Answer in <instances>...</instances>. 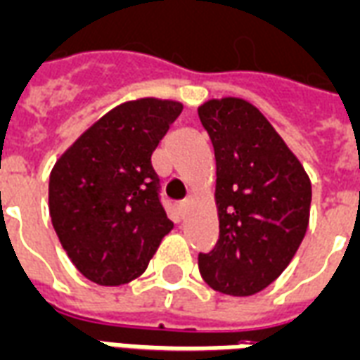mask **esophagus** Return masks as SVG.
Masks as SVG:
<instances>
[{"label": "esophagus", "instance_id": "esophagus-1", "mask_svg": "<svg viewBox=\"0 0 360 360\" xmlns=\"http://www.w3.org/2000/svg\"><path fill=\"white\" fill-rule=\"evenodd\" d=\"M190 199H191V195H190V197H186L184 201H180V205H178V207H180V210H186V207L190 205Z\"/></svg>", "mask_w": 360, "mask_h": 360}]
</instances>
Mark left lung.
<instances>
[{
	"instance_id": "8db88e82",
	"label": "left lung",
	"mask_w": 360,
	"mask_h": 360,
	"mask_svg": "<svg viewBox=\"0 0 360 360\" xmlns=\"http://www.w3.org/2000/svg\"><path fill=\"white\" fill-rule=\"evenodd\" d=\"M199 119L214 146L220 221V239L209 254H199V271L218 292L252 296L285 271L304 241L311 180L247 100H207Z\"/></svg>"
}]
</instances>
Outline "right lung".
I'll return each instance as SVG.
<instances>
[{"instance_id":"obj_1","label":"right lung","mask_w":360,"mask_h":360,"mask_svg":"<svg viewBox=\"0 0 360 360\" xmlns=\"http://www.w3.org/2000/svg\"><path fill=\"white\" fill-rule=\"evenodd\" d=\"M182 108L176 100L123 102L89 127L51 170L53 228L74 266L96 285L140 277L174 228L159 201L151 153Z\"/></svg>"}]
</instances>
